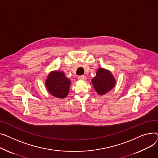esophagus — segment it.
<instances>
[{
  "instance_id": "esophagus-1",
  "label": "esophagus",
  "mask_w": 158,
  "mask_h": 158,
  "mask_svg": "<svg viewBox=\"0 0 158 158\" xmlns=\"http://www.w3.org/2000/svg\"><path fill=\"white\" fill-rule=\"evenodd\" d=\"M78 79L80 80L85 81L87 80V77L85 76H84V75H83V76H80V77H78Z\"/></svg>"
}]
</instances>
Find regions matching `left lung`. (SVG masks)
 Returning a JSON list of instances; mask_svg holds the SVG:
<instances>
[{"label":"left lung","instance_id":"8db88e82","mask_svg":"<svg viewBox=\"0 0 158 158\" xmlns=\"http://www.w3.org/2000/svg\"><path fill=\"white\" fill-rule=\"evenodd\" d=\"M116 80L112 72L103 68L98 69L96 75L92 79V84L100 96L106 94L115 85Z\"/></svg>","mask_w":158,"mask_h":158}]
</instances>
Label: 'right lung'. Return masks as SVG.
<instances>
[{"label": "right lung", "instance_id": "1", "mask_svg": "<svg viewBox=\"0 0 158 158\" xmlns=\"http://www.w3.org/2000/svg\"><path fill=\"white\" fill-rule=\"evenodd\" d=\"M71 83L63 71H52L45 80V86L51 95L64 99L69 94Z\"/></svg>", "mask_w": 158, "mask_h": 158}]
</instances>
